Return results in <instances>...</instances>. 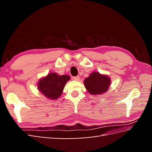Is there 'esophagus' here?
<instances>
[{
    "label": "esophagus",
    "mask_w": 152,
    "mask_h": 152,
    "mask_svg": "<svg viewBox=\"0 0 152 152\" xmlns=\"http://www.w3.org/2000/svg\"><path fill=\"white\" fill-rule=\"evenodd\" d=\"M72 79L74 80H77V81H79L80 80V77L79 76H76V77H73Z\"/></svg>",
    "instance_id": "1"
}]
</instances>
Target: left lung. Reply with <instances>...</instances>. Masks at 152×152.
<instances>
[{"instance_id":"1","label":"left lung","mask_w":152,"mask_h":152,"mask_svg":"<svg viewBox=\"0 0 152 152\" xmlns=\"http://www.w3.org/2000/svg\"><path fill=\"white\" fill-rule=\"evenodd\" d=\"M110 82L111 80L108 76L94 72L86 78L84 84L87 91L91 94L98 95L104 93L108 90Z\"/></svg>"}]
</instances>
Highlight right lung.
Listing matches in <instances>:
<instances>
[{"mask_svg": "<svg viewBox=\"0 0 152 152\" xmlns=\"http://www.w3.org/2000/svg\"><path fill=\"white\" fill-rule=\"evenodd\" d=\"M70 79L67 75H59L56 73H50L38 82V89L47 98L56 99L62 93L66 82Z\"/></svg>", "mask_w": 152, "mask_h": 152, "instance_id": "right-lung-1", "label": "right lung"}]
</instances>
